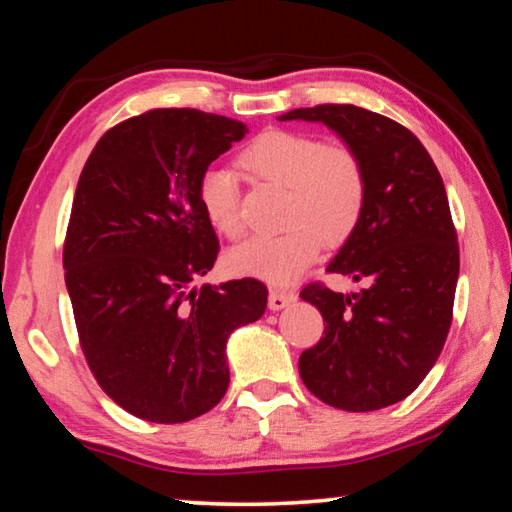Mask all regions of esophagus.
I'll list each match as a JSON object with an SVG mask.
<instances>
[{
    "label": "esophagus",
    "instance_id": "obj_1",
    "mask_svg": "<svg viewBox=\"0 0 512 512\" xmlns=\"http://www.w3.org/2000/svg\"><path fill=\"white\" fill-rule=\"evenodd\" d=\"M291 302H296V293H293V291L271 289V293H268V307H271L273 311H280L284 307H289Z\"/></svg>",
    "mask_w": 512,
    "mask_h": 512
}]
</instances>
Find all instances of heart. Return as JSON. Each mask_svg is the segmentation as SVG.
Masks as SVG:
<instances>
[{"mask_svg": "<svg viewBox=\"0 0 512 512\" xmlns=\"http://www.w3.org/2000/svg\"><path fill=\"white\" fill-rule=\"evenodd\" d=\"M239 164L253 178L287 189L284 223L289 228L232 248V271L289 284L320 255L323 244L339 246L357 230L368 201V173L352 146L275 128L257 135L241 151ZM196 198L216 232L230 239L241 235L239 192L228 169H205Z\"/></svg>", "mask_w": 512, "mask_h": 512, "instance_id": "b5f03b06", "label": "heart"}]
</instances>
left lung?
I'll use <instances>...</instances> for the list:
<instances>
[{
  "label": "left lung",
  "instance_id": "8db88e82",
  "mask_svg": "<svg viewBox=\"0 0 512 512\" xmlns=\"http://www.w3.org/2000/svg\"><path fill=\"white\" fill-rule=\"evenodd\" d=\"M280 121L332 128L368 173L366 210L327 266L363 289L300 291L325 320L323 339L300 354V377L336 409H384L420 386L452 325L458 241L443 178L409 128L366 108L323 103Z\"/></svg>",
  "mask_w": 512,
  "mask_h": 512
}]
</instances>
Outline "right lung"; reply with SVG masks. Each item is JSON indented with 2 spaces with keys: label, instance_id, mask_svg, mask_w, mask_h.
Returning <instances> with one entry per match:
<instances>
[{
  "label": "right lung",
  "instance_id": "1",
  "mask_svg": "<svg viewBox=\"0 0 512 512\" xmlns=\"http://www.w3.org/2000/svg\"><path fill=\"white\" fill-rule=\"evenodd\" d=\"M246 133L212 112L149 110L110 128L81 171L65 284L94 379L135 418L176 424L214 409L230 384L228 336L266 309L255 277L194 287L219 255L198 178Z\"/></svg>",
  "mask_w": 512,
  "mask_h": 512
}]
</instances>
